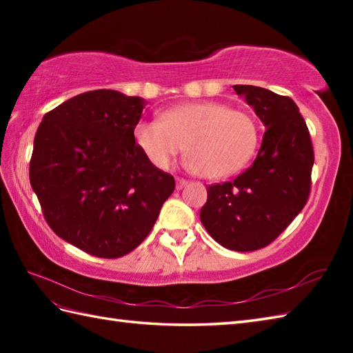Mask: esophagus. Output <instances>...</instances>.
<instances>
[{
  "mask_svg": "<svg viewBox=\"0 0 353 353\" xmlns=\"http://www.w3.org/2000/svg\"><path fill=\"white\" fill-rule=\"evenodd\" d=\"M186 183H188V181H186V179L176 177V188H177V190H182Z\"/></svg>",
  "mask_w": 353,
  "mask_h": 353,
  "instance_id": "esophagus-1",
  "label": "esophagus"
}]
</instances>
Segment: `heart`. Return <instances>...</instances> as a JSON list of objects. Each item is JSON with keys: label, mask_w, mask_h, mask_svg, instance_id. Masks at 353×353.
Masks as SVG:
<instances>
[{"label": "heart", "mask_w": 353, "mask_h": 353, "mask_svg": "<svg viewBox=\"0 0 353 353\" xmlns=\"http://www.w3.org/2000/svg\"><path fill=\"white\" fill-rule=\"evenodd\" d=\"M134 144L156 168L167 170L186 148L185 167L208 179L241 170L258 148L259 125L250 114L219 101H191L141 119Z\"/></svg>", "instance_id": "b5f03b06"}]
</instances>
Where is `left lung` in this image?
<instances>
[{"label":"left lung","instance_id":"1","mask_svg":"<svg viewBox=\"0 0 353 353\" xmlns=\"http://www.w3.org/2000/svg\"><path fill=\"white\" fill-rule=\"evenodd\" d=\"M234 89L256 112L265 133L250 168L235 181L209 186L200 220L226 249L253 252L273 243L308 201L314 150L290 97L250 85Z\"/></svg>","mask_w":353,"mask_h":353}]
</instances>
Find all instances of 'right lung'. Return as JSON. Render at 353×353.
<instances>
[{
	"instance_id": "right-lung-1",
	"label": "right lung",
	"mask_w": 353,
	"mask_h": 353,
	"mask_svg": "<svg viewBox=\"0 0 353 353\" xmlns=\"http://www.w3.org/2000/svg\"><path fill=\"white\" fill-rule=\"evenodd\" d=\"M144 100L112 89L72 97L43 115L30 183L57 236L97 258H119L144 241L174 177L134 144Z\"/></svg>"
}]
</instances>
